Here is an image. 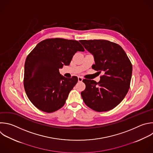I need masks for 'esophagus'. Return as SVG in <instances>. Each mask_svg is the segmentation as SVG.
I'll use <instances>...</instances> for the list:
<instances>
[{
	"label": "esophagus",
	"instance_id": "obj_1",
	"mask_svg": "<svg viewBox=\"0 0 153 153\" xmlns=\"http://www.w3.org/2000/svg\"><path fill=\"white\" fill-rule=\"evenodd\" d=\"M83 78L82 77H78V81L79 82H82Z\"/></svg>",
	"mask_w": 153,
	"mask_h": 153
}]
</instances>
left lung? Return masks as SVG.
Here are the masks:
<instances>
[{
    "instance_id": "1",
    "label": "left lung",
    "mask_w": 153,
    "mask_h": 153,
    "mask_svg": "<svg viewBox=\"0 0 153 153\" xmlns=\"http://www.w3.org/2000/svg\"><path fill=\"white\" fill-rule=\"evenodd\" d=\"M80 42L94 56L92 69L104 74L98 83L83 80L86 85L81 92L83 100L95 111H110L121 102L128 91L132 65L123 48L115 42L104 39Z\"/></svg>"
}]
</instances>
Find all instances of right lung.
<instances>
[{
	"label": "right lung",
	"instance_id": "add662e5",
	"mask_svg": "<svg viewBox=\"0 0 153 153\" xmlns=\"http://www.w3.org/2000/svg\"><path fill=\"white\" fill-rule=\"evenodd\" d=\"M84 52L80 43L63 38L47 39L38 43L26 58L24 87L31 103L47 113L61 109L78 81L67 78L59 70L69 65L74 55Z\"/></svg>",
	"mask_w": 153,
	"mask_h": 153
}]
</instances>
